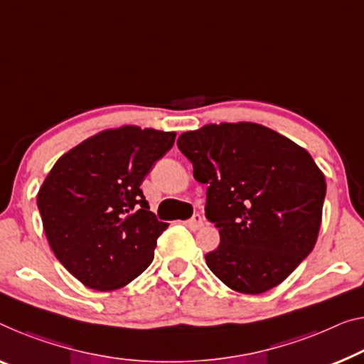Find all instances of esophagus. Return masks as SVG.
<instances>
[{
	"label": "esophagus",
	"instance_id": "esophagus-1",
	"mask_svg": "<svg viewBox=\"0 0 364 364\" xmlns=\"http://www.w3.org/2000/svg\"><path fill=\"white\" fill-rule=\"evenodd\" d=\"M184 224H186V227H189V229L198 230V229H200V227L204 225V220H203V217H200L199 214H194L191 219H188L186 222H184Z\"/></svg>",
	"mask_w": 364,
	"mask_h": 364
}]
</instances>
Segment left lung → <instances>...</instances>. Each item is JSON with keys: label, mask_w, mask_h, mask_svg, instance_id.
<instances>
[{"label": "left lung", "mask_w": 364, "mask_h": 364, "mask_svg": "<svg viewBox=\"0 0 364 364\" xmlns=\"http://www.w3.org/2000/svg\"><path fill=\"white\" fill-rule=\"evenodd\" d=\"M178 149L208 184L205 217L220 243L205 255L230 289L262 294L312 252L327 184L306 150L253 122L209 124L184 132Z\"/></svg>", "instance_id": "8db88e82"}]
</instances>
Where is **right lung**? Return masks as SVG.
<instances>
[{
  "label": "right lung",
  "instance_id": "right-lung-1",
  "mask_svg": "<svg viewBox=\"0 0 364 364\" xmlns=\"http://www.w3.org/2000/svg\"><path fill=\"white\" fill-rule=\"evenodd\" d=\"M175 137L135 126L105 130L60 156L42 183L47 240L85 286L119 289L150 267L168 224L150 213L140 184Z\"/></svg>",
  "mask_w": 364,
  "mask_h": 364
}]
</instances>
